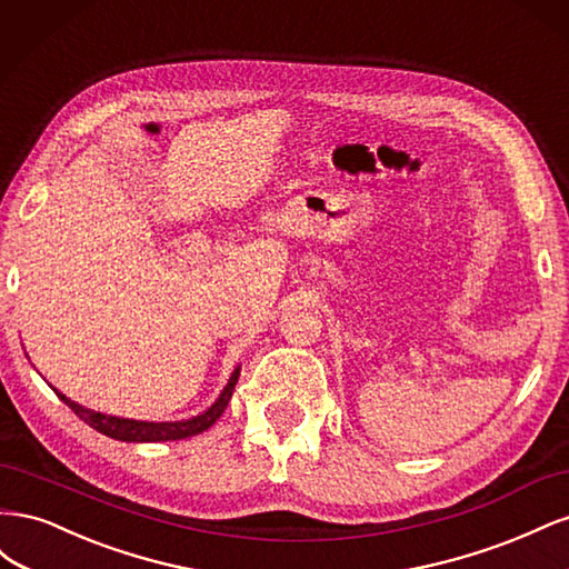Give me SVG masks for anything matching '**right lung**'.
<instances>
[{
	"instance_id": "right-lung-1",
	"label": "right lung",
	"mask_w": 569,
	"mask_h": 569,
	"mask_svg": "<svg viewBox=\"0 0 569 569\" xmlns=\"http://www.w3.org/2000/svg\"><path fill=\"white\" fill-rule=\"evenodd\" d=\"M239 370L242 368H234L228 385L222 387L218 399L206 408L203 412H199V416L194 418H187V420H176V422H147V420H130V418H116V416H107V412H99V410H92V408H84L76 401L68 399L66 393H61L59 389L57 396L59 399L71 408L76 416L80 420L88 422L92 429H97V432L107 435L111 439H118V441H130V443H149V441H178V439H187V437H194V435H201L206 432V429L213 427V422L222 416V410L228 408L230 399H232V391H234V385L239 380Z\"/></svg>"
}]
</instances>
